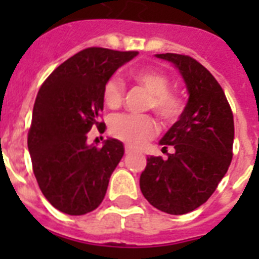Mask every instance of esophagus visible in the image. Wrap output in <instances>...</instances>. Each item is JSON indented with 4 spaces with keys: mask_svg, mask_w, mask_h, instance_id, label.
<instances>
[{
    "mask_svg": "<svg viewBox=\"0 0 259 259\" xmlns=\"http://www.w3.org/2000/svg\"><path fill=\"white\" fill-rule=\"evenodd\" d=\"M132 152H133V149L130 146H125V154H130Z\"/></svg>",
    "mask_w": 259,
    "mask_h": 259,
    "instance_id": "1",
    "label": "esophagus"
}]
</instances>
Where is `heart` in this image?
<instances>
[{"label": "heart", "instance_id": "obj_1", "mask_svg": "<svg viewBox=\"0 0 259 259\" xmlns=\"http://www.w3.org/2000/svg\"><path fill=\"white\" fill-rule=\"evenodd\" d=\"M133 79L150 94L148 107L153 109L162 121H176L183 110V103L176 94L169 91V79L160 71H136ZM125 86L121 79L110 78L103 87V101L110 109H117L123 102ZM114 137L130 146H141L158 132V123L148 114H119L110 122Z\"/></svg>", "mask_w": 259, "mask_h": 259}]
</instances>
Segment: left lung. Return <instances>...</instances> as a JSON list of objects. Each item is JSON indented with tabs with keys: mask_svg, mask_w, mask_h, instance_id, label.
Wrapping results in <instances>:
<instances>
[{
	"mask_svg": "<svg viewBox=\"0 0 259 259\" xmlns=\"http://www.w3.org/2000/svg\"><path fill=\"white\" fill-rule=\"evenodd\" d=\"M170 62L184 79L188 102L179 121L160 140L168 158L150 156L140 177L142 195L162 212L188 213L208 200L233 160L234 117L225 91L195 59L177 54Z\"/></svg>",
	"mask_w": 259,
	"mask_h": 259,
	"instance_id": "1",
	"label": "left lung"
}]
</instances>
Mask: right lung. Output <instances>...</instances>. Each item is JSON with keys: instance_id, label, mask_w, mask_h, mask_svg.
<instances>
[{"instance_id": "obj_1", "label": "right lung", "mask_w": 259, "mask_h": 259, "mask_svg": "<svg viewBox=\"0 0 259 259\" xmlns=\"http://www.w3.org/2000/svg\"><path fill=\"white\" fill-rule=\"evenodd\" d=\"M137 55L86 48L60 64L38 90L28 149L42 195L62 212L84 215L105 197L123 144L107 138L98 148L87 144V133L105 125L99 117L106 82Z\"/></svg>"}]
</instances>
